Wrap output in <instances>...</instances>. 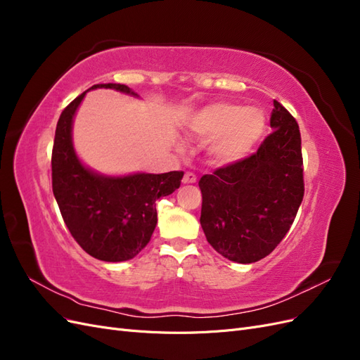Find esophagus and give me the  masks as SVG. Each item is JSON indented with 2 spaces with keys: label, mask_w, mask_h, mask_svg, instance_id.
Here are the masks:
<instances>
[{
  "label": "esophagus",
  "mask_w": 360,
  "mask_h": 360,
  "mask_svg": "<svg viewBox=\"0 0 360 360\" xmlns=\"http://www.w3.org/2000/svg\"><path fill=\"white\" fill-rule=\"evenodd\" d=\"M197 181V176H195L193 172H186L184 174V177H183V183L184 184H191V183H195Z\"/></svg>",
  "instance_id": "esophagus-1"
}]
</instances>
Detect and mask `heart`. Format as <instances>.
Returning <instances> with one entry per match:
<instances>
[{"label": "heart", "mask_w": 360, "mask_h": 360, "mask_svg": "<svg viewBox=\"0 0 360 360\" xmlns=\"http://www.w3.org/2000/svg\"><path fill=\"white\" fill-rule=\"evenodd\" d=\"M193 132L213 139L212 158L219 163H234L246 158L266 132V117L258 108L214 103L201 110L192 122Z\"/></svg>", "instance_id": "1"}]
</instances>
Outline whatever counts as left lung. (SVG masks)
<instances>
[{
  "label": "left lung",
  "instance_id": "1",
  "mask_svg": "<svg viewBox=\"0 0 360 360\" xmlns=\"http://www.w3.org/2000/svg\"><path fill=\"white\" fill-rule=\"evenodd\" d=\"M274 129L257 153L200 180V222L216 252L249 264L267 257L288 233L303 200L299 124L274 101Z\"/></svg>",
  "mask_w": 360,
  "mask_h": 360
}]
</instances>
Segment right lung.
Wrapping results in <instances>:
<instances>
[{"label":"right lung","mask_w":360,"mask_h":360,"mask_svg":"<svg viewBox=\"0 0 360 360\" xmlns=\"http://www.w3.org/2000/svg\"><path fill=\"white\" fill-rule=\"evenodd\" d=\"M111 89L138 97L123 84H96L90 90ZM60 115L52 148V191L64 222L78 245L91 257L120 263L138 255L158 224L155 202L180 188L181 171L105 176L85 167L73 147L72 127L86 94Z\"/></svg>","instance_id":"right-lung-1"}]
</instances>
